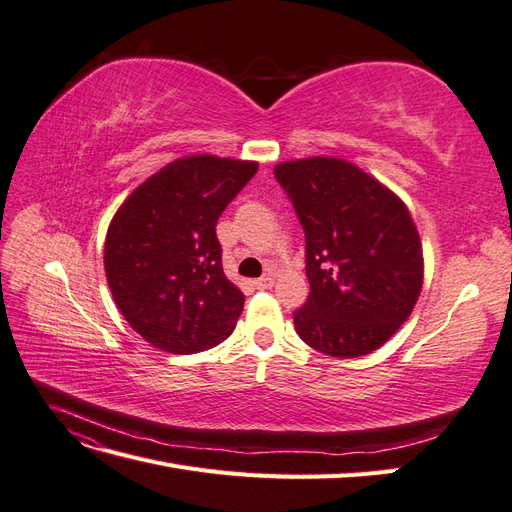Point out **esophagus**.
Segmentation results:
<instances>
[{"label":"esophagus","instance_id":"1","mask_svg":"<svg viewBox=\"0 0 512 512\" xmlns=\"http://www.w3.org/2000/svg\"><path fill=\"white\" fill-rule=\"evenodd\" d=\"M275 284V280H273V277L271 275H265V277H260V280H256L254 282V286L258 288V290H269L271 286Z\"/></svg>","mask_w":512,"mask_h":512}]
</instances>
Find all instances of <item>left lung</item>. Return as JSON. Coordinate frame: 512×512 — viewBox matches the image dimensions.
<instances>
[{
  "label": "left lung",
  "instance_id": "obj_1",
  "mask_svg": "<svg viewBox=\"0 0 512 512\" xmlns=\"http://www.w3.org/2000/svg\"><path fill=\"white\" fill-rule=\"evenodd\" d=\"M305 232L309 297L294 312L314 350L354 359L380 348L408 320L423 288V247L408 207L339 158L275 166Z\"/></svg>",
  "mask_w": 512,
  "mask_h": 512
}]
</instances>
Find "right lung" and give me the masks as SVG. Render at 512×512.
<instances>
[{
  "label": "right lung",
  "mask_w": 512,
  "mask_h": 512,
  "mask_svg": "<svg viewBox=\"0 0 512 512\" xmlns=\"http://www.w3.org/2000/svg\"><path fill=\"white\" fill-rule=\"evenodd\" d=\"M256 162L190 156L126 198L108 226L104 271L119 312L151 346L173 354L222 344L245 297L222 269L215 224Z\"/></svg>",
  "instance_id": "1"
}]
</instances>
